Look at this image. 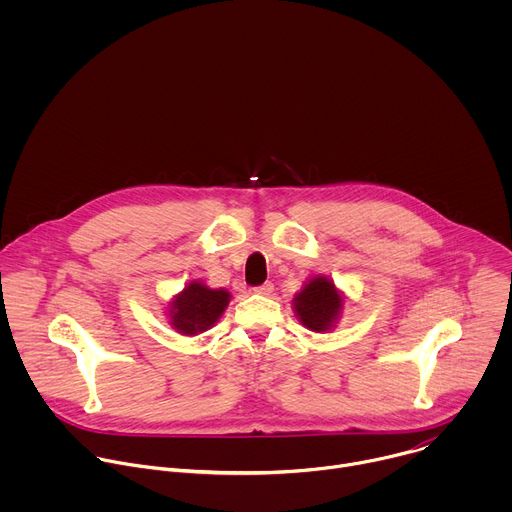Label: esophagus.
Here are the masks:
<instances>
[{
    "label": "esophagus",
    "instance_id": "obj_1",
    "mask_svg": "<svg viewBox=\"0 0 512 512\" xmlns=\"http://www.w3.org/2000/svg\"><path fill=\"white\" fill-rule=\"evenodd\" d=\"M253 291H255V294H261V296H271V291H273V283H271V281H265V283L257 285Z\"/></svg>",
    "mask_w": 512,
    "mask_h": 512
}]
</instances>
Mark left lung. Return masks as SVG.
Wrapping results in <instances>:
<instances>
[{
  "mask_svg": "<svg viewBox=\"0 0 512 512\" xmlns=\"http://www.w3.org/2000/svg\"><path fill=\"white\" fill-rule=\"evenodd\" d=\"M296 314L306 328L314 332H324L336 320L342 300L336 294L334 283L326 277H314L294 300Z\"/></svg>",
  "mask_w": 512,
  "mask_h": 512,
  "instance_id": "8db88e82",
  "label": "left lung"
}]
</instances>
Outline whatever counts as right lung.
I'll list each match as a JSON object with an SVG mask.
<instances>
[{"label":"right lung","instance_id":"1","mask_svg":"<svg viewBox=\"0 0 512 512\" xmlns=\"http://www.w3.org/2000/svg\"><path fill=\"white\" fill-rule=\"evenodd\" d=\"M229 298V291L225 289H208L192 281L172 304V324L184 334L208 330L225 312Z\"/></svg>","mask_w":512,"mask_h":512}]
</instances>
